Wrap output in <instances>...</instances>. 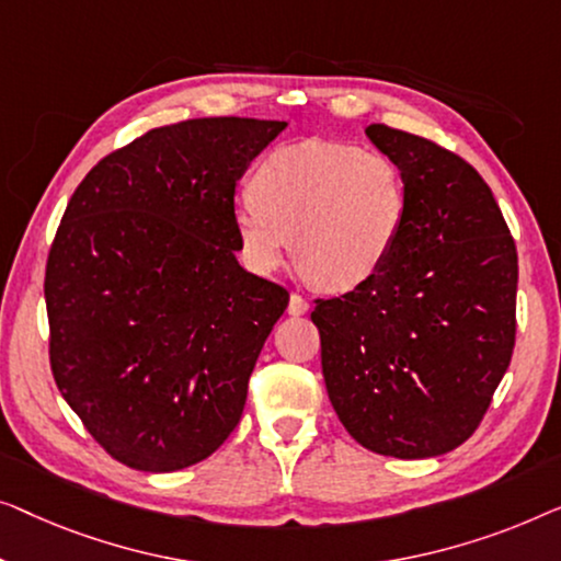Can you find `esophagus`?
I'll return each mask as SVG.
<instances>
[{
	"instance_id": "1",
	"label": "esophagus",
	"mask_w": 561,
	"mask_h": 561,
	"mask_svg": "<svg viewBox=\"0 0 561 561\" xmlns=\"http://www.w3.org/2000/svg\"><path fill=\"white\" fill-rule=\"evenodd\" d=\"M307 310H310V302H307V299L302 297V295H297V291H291L289 295V307H287V312L289 314H305Z\"/></svg>"
}]
</instances>
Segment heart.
<instances>
[{
	"instance_id": "1",
	"label": "heart",
	"mask_w": 561,
	"mask_h": 561,
	"mask_svg": "<svg viewBox=\"0 0 561 561\" xmlns=\"http://www.w3.org/2000/svg\"><path fill=\"white\" fill-rule=\"evenodd\" d=\"M407 213V180L391 157L307 139L259 162L251 195L236 201L231 220L254 272L279 270L295 249L314 287L351 291L389 262Z\"/></svg>"
}]
</instances>
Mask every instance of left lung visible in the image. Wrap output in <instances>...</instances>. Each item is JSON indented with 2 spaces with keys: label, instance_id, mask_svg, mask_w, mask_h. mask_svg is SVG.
<instances>
[{
  "label": "left lung",
  "instance_id": "obj_1",
  "mask_svg": "<svg viewBox=\"0 0 561 561\" xmlns=\"http://www.w3.org/2000/svg\"><path fill=\"white\" fill-rule=\"evenodd\" d=\"M404 172L407 226L374 279L314 299L337 420L370 453L422 460L460 447L516 343L518 254L491 187L435 141L370 124Z\"/></svg>",
  "mask_w": 561,
  "mask_h": 561
}]
</instances>
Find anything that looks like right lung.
<instances>
[{
  "mask_svg": "<svg viewBox=\"0 0 561 561\" xmlns=\"http://www.w3.org/2000/svg\"><path fill=\"white\" fill-rule=\"evenodd\" d=\"M287 122L210 116L106 154L47 254L50 368L114 460L183 470L243 414L289 291L236 262V183Z\"/></svg>",
  "mask_w": 561,
  "mask_h": 561,
  "instance_id": "1",
  "label": "right lung"
}]
</instances>
